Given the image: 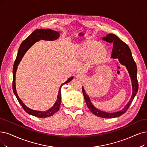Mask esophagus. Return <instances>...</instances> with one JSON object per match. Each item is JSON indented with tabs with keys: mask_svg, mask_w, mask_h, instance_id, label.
<instances>
[{
	"mask_svg": "<svg viewBox=\"0 0 147 147\" xmlns=\"http://www.w3.org/2000/svg\"><path fill=\"white\" fill-rule=\"evenodd\" d=\"M77 77L78 78H80V79H82V80L84 79V76H83V75H81V74L78 75L77 76Z\"/></svg>",
	"mask_w": 147,
	"mask_h": 147,
	"instance_id": "34e87169",
	"label": "esophagus"
}]
</instances>
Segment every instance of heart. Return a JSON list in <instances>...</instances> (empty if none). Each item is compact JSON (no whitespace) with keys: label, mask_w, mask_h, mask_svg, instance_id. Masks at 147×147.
I'll use <instances>...</instances> for the list:
<instances>
[{"label":"heart","mask_w":147,"mask_h":147,"mask_svg":"<svg viewBox=\"0 0 147 147\" xmlns=\"http://www.w3.org/2000/svg\"><path fill=\"white\" fill-rule=\"evenodd\" d=\"M80 54L84 58L90 57L94 63L102 61L107 55V50L96 42H90L84 44L80 49Z\"/></svg>","instance_id":"obj_1"}]
</instances>
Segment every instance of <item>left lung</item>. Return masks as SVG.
<instances>
[{"label": "left lung", "instance_id": "1", "mask_svg": "<svg viewBox=\"0 0 147 147\" xmlns=\"http://www.w3.org/2000/svg\"><path fill=\"white\" fill-rule=\"evenodd\" d=\"M102 40L107 42L113 43V48L111 52V57L112 58H118L120 63L122 65L125 66L129 75H130L133 88V93L130 100L129 101L128 103L125 105L124 108L121 110L114 113H107L98 110L94 106L91 102L89 96L86 94L83 87H82V91H83L84 99L88 108L94 115L103 118H113L119 117L126 112V111L131 105L134 96L136 95L139 86L137 79V66L136 63L134 61L131 55V52L128 46L123 41L120 40L116 35L113 34H109L106 37H103Z\"/></svg>", "mask_w": 147, "mask_h": 147}]
</instances>
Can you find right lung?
<instances>
[{"instance_id": "obj_1", "label": "right lung", "mask_w": 147, "mask_h": 147, "mask_svg": "<svg viewBox=\"0 0 147 147\" xmlns=\"http://www.w3.org/2000/svg\"><path fill=\"white\" fill-rule=\"evenodd\" d=\"M60 37V32L55 31L52 30L51 29H36L34 31L32 32L30 36H28L20 45L19 49L18 51V54H17L16 59L14 61V66H13V90L14 92V95H16L17 100L19 101V103L22 106L23 109L25 110L26 112L28 114L31 115L32 116L38 117V118H47V117H49L53 115L57 111H58L60 107V104L61 101V88L63 85L69 82H70L73 79V77L69 78L65 83L62 84L59 89L58 91L57 99L54 104V105L52 106L50 109L45 111H37V110H34L31 109L26 107V105L24 104L21 99L19 98L18 95H17L16 92V73L19 63L20 62L22 58L24 56L25 54L26 51L29 49V48H31V46H32L35 43L38 42L40 40H50V41H54L55 40L58 39Z\"/></svg>"}]
</instances>
